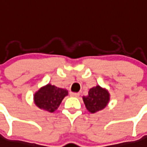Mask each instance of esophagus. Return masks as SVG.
I'll return each mask as SVG.
<instances>
[{
    "label": "esophagus",
    "mask_w": 147,
    "mask_h": 147,
    "mask_svg": "<svg viewBox=\"0 0 147 147\" xmlns=\"http://www.w3.org/2000/svg\"><path fill=\"white\" fill-rule=\"evenodd\" d=\"M70 95L72 97H78L80 95V93L78 92H70Z\"/></svg>",
    "instance_id": "esophagus-1"
}]
</instances>
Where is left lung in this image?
Wrapping results in <instances>:
<instances>
[{
  "label": "left lung",
  "mask_w": 147,
  "mask_h": 147,
  "mask_svg": "<svg viewBox=\"0 0 147 147\" xmlns=\"http://www.w3.org/2000/svg\"><path fill=\"white\" fill-rule=\"evenodd\" d=\"M86 109L91 113H95L104 109L109 100V92L100 86H97L89 89V95L83 97Z\"/></svg>",
  "instance_id": "1"
}]
</instances>
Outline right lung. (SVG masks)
Segmentation results:
<instances>
[{"mask_svg":"<svg viewBox=\"0 0 147 147\" xmlns=\"http://www.w3.org/2000/svg\"><path fill=\"white\" fill-rule=\"evenodd\" d=\"M68 95L66 89H61L48 84L35 94V103L40 109L53 112L58 109L65 96Z\"/></svg>","mask_w":147,"mask_h":147,"instance_id":"right-lung-1","label":"right lung"}]
</instances>
